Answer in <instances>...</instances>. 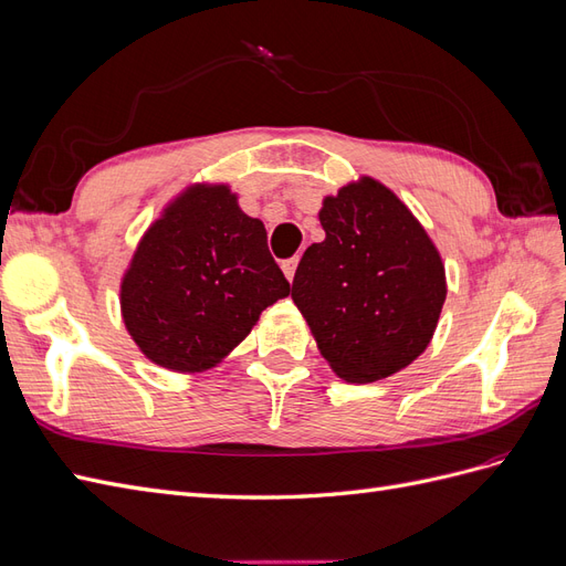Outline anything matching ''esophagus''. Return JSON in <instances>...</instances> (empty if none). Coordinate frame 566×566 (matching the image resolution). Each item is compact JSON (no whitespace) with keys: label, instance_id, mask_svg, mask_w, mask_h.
Segmentation results:
<instances>
[{"label":"esophagus","instance_id":"34e87169","mask_svg":"<svg viewBox=\"0 0 566 566\" xmlns=\"http://www.w3.org/2000/svg\"><path fill=\"white\" fill-rule=\"evenodd\" d=\"M297 264H300V256H293V260H285L283 264H281V269H283V273H285V279L293 283V279H295V271H297Z\"/></svg>","mask_w":566,"mask_h":566}]
</instances>
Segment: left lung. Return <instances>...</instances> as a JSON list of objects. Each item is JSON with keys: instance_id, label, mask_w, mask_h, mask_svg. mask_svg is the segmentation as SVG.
Masks as SVG:
<instances>
[{"instance_id": "8db88e82", "label": "left lung", "mask_w": 566, "mask_h": 566, "mask_svg": "<svg viewBox=\"0 0 566 566\" xmlns=\"http://www.w3.org/2000/svg\"><path fill=\"white\" fill-rule=\"evenodd\" d=\"M325 231L306 248L293 302L337 378L375 382L403 370L430 345L447 269L406 202L373 177L325 196Z\"/></svg>"}]
</instances>
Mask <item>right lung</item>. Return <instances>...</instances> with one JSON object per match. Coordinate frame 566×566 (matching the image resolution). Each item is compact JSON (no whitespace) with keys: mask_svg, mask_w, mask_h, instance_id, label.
Returning a JSON list of instances; mask_svg holds the SVG:
<instances>
[{"mask_svg":"<svg viewBox=\"0 0 566 566\" xmlns=\"http://www.w3.org/2000/svg\"><path fill=\"white\" fill-rule=\"evenodd\" d=\"M290 283L229 184L196 181L169 200L119 279V314L139 352L172 373H205L241 345Z\"/></svg>","mask_w":566,"mask_h":566,"instance_id":"obj_1","label":"right lung"}]
</instances>
